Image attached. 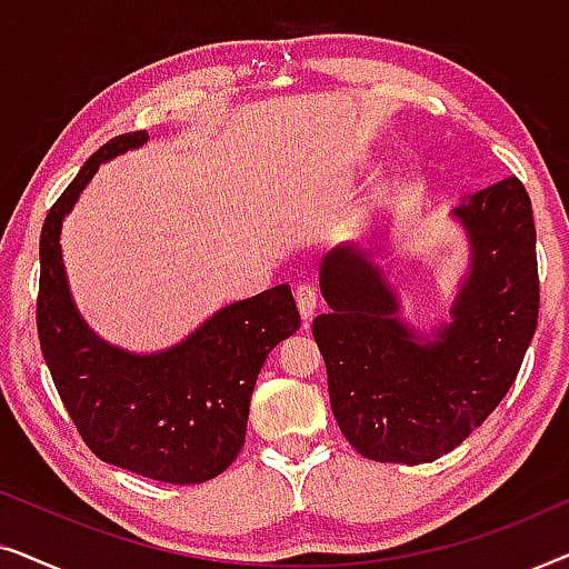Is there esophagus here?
Masks as SVG:
<instances>
[{
    "label": "esophagus",
    "mask_w": 569,
    "mask_h": 569,
    "mask_svg": "<svg viewBox=\"0 0 569 569\" xmlns=\"http://www.w3.org/2000/svg\"><path fill=\"white\" fill-rule=\"evenodd\" d=\"M295 300H298V310H300V316L306 318H313V313H316V308H318V292H316V287L313 284H298L295 287Z\"/></svg>",
    "instance_id": "obj_1"
}]
</instances>
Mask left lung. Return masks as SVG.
Here are the masks:
<instances>
[{
  "label": "left lung",
  "instance_id": "obj_1",
  "mask_svg": "<svg viewBox=\"0 0 569 569\" xmlns=\"http://www.w3.org/2000/svg\"><path fill=\"white\" fill-rule=\"evenodd\" d=\"M471 246L450 321L425 337L370 253L337 246L321 261L329 313L313 337L331 411L357 453L430 463L469 438L510 391L539 318L531 199L518 178L466 197L453 212Z\"/></svg>",
  "mask_w": 569,
  "mask_h": 569
}]
</instances>
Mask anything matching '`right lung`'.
<instances>
[{
    "mask_svg": "<svg viewBox=\"0 0 569 569\" xmlns=\"http://www.w3.org/2000/svg\"><path fill=\"white\" fill-rule=\"evenodd\" d=\"M147 139L131 131L106 142L46 214L38 339L77 432L100 461L166 485H201L243 448L261 365L300 329V313L290 287L277 284L220 308L181 345L152 355L108 345L84 323L61 261V222L100 162Z\"/></svg>",
    "mask_w": 569,
    "mask_h": 569,
    "instance_id": "obj_1",
    "label": "right lung"
}]
</instances>
